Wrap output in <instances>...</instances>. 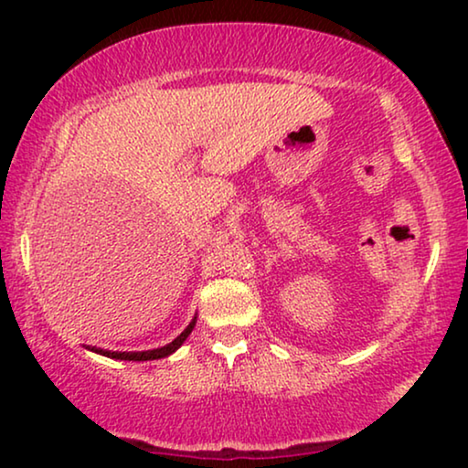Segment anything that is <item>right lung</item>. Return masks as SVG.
<instances>
[{
	"label": "right lung",
	"instance_id": "1",
	"mask_svg": "<svg viewBox=\"0 0 468 468\" xmlns=\"http://www.w3.org/2000/svg\"><path fill=\"white\" fill-rule=\"evenodd\" d=\"M196 325V317L191 319V324L185 328L181 335H178L175 341L164 345V347L159 349H151V351H106V349H98V347H91V351L100 356H106V357H112V360H130V362H146V360H162V357L175 354V351L181 347L185 343V338L191 335V330H194Z\"/></svg>",
	"mask_w": 468,
	"mask_h": 468
}]
</instances>
